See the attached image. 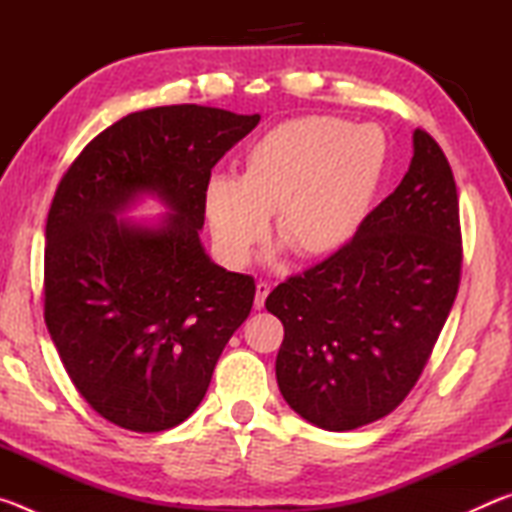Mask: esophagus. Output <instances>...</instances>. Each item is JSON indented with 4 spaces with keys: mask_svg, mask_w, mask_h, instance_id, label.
Returning <instances> with one entry per match:
<instances>
[{
    "mask_svg": "<svg viewBox=\"0 0 512 512\" xmlns=\"http://www.w3.org/2000/svg\"><path fill=\"white\" fill-rule=\"evenodd\" d=\"M268 293H271V284H268V282H257V293H255V307L257 309L264 307Z\"/></svg>",
    "mask_w": 512,
    "mask_h": 512,
    "instance_id": "obj_1",
    "label": "esophagus"
}]
</instances>
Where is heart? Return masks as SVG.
Wrapping results in <instances>:
<instances>
[{
	"label": "heart",
	"mask_w": 512,
	"mask_h": 512,
	"mask_svg": "<svg viewBox=\"0 0 512 512\" xmlns=\"http://www.w3.org/2000/svg\"><path fill=\"white\" fill-rule=\"evenodd\" d=\"M384 137L372 126L307 115L273 126L250 146L239 178L212 176L203 210L216 250L246 266L271 232L302 259L332 257L350 244L377 194Z\"/></svg>",
	"instance_id": "1"
}]
</instances>
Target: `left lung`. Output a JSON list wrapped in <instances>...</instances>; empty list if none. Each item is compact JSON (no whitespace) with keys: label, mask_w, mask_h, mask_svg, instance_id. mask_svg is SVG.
Wrapping results in <instances>:
<instances>
[{"label":"left lung","mask_w":512,"mask_h":512,"mask_svg":"<svg viewBox=\"0 0 512 512\" xmlns=\"http://www.w3.org/2000/svg\"><path fill=\"white\" fill-rule=\"evenodd\" d=\"M461 259L454 173L418 128L402 183L350 244L266 298L284 325L275 377L291 409L327 431L391 413L452 311Z\"/></svg>","instance_id":"8db88e82"}]
</instances>
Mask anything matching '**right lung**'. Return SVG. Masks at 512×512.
<instances>
[{
    "mask_svg": "<svg viewBox=\"0 0 512 512\" xmlns=\"http://www.w3.org/2000/svg\"><path fill=\"white\" fill-rule=\"evenodd\" d=\"M257 124L194 103L133 112L60 180L45 232L47 329L76 391L117 427L187 420L250 314L255 280L214 264L201 230L214 164ZM144 197L168 212L126 220Z\"/></svg>",
    "mask_w": 512,
    "mask_h": 512,
    "instance_id": "1",
    "label": "right lung"
}]
</instances>
